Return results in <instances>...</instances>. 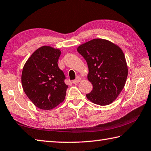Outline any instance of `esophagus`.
I'll use <instances>...</instances> for the list:
<instances>
[{
    "label": "esophagus",
    "mask_w": 151,
    "mask_h": 151,
    "mask_svg": "<svg viewBox=\"0 0 151 151\" xmlns=\"http://www.w3.org/2000/svg\"><path fill=\"white\" fill-rule=\"evenodd\" d=\"M81 77L79 76H76V79L75 80H73V81H72V83H73V84H76V83H79V82H80V81H81Z\"/></svg>",
    "instance_id": "esophagus-1"
}]
</instances>
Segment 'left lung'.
Segmentation results:
<instances>
[{
  "instance_id": "8db88e82",
  "label": "left lung",
  "mask_w": 151,
  "mask_h": 151,
  "mask_svg": "<svg viewBox=\"0 0 151 151\" xmlns=\"http://www.w3.org/2000/svg\"><path fill=\"white\" fill-rule=\"evenodd\" d=\"M77 51L86 60L88 79L93 86L87 98L98 105H109L124 88L128 75L121 48L109 41L94 39L78 46Z\"/></svg>"
}]
</instances>
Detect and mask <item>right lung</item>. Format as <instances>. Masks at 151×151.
<instances>
[{
  "label": "right lung",
  "mask_w": 151,
  "mask_h": 151,
  "mask_svg": "<svg viewBox=\"0 0 151 151\" xmlns=\"http://www.w3.org/2000/svg\"><path fill=\"white\" fill-rule=\"evenodd\" d=\"M60 55L59 49L43 46L34 52L24 66V91L40 109L49 110L65 100L68 86L57 64Z\"/></svg>",
  "instance_id": "1"
}]
</instances>
